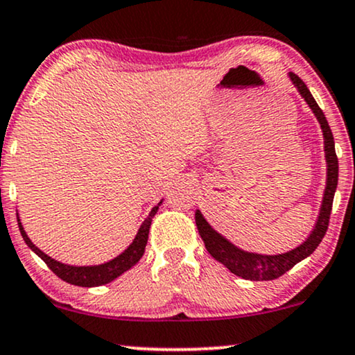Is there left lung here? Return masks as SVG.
I'll list each match as a JSON object with an SVG mask.
<instances>
[{
  "label": "left lung",
  "mask_w": 355,
  "mask_h": 355,
  "mask_svg": "<svg viewBox=\"0 0 355 355\" xmlns=\"http://www.w3.org/2000/svg\"><path fill=\"white\" fill-rule=\"evenodd\" d=\"M290 81L297 87V91L305 99L308 107L313 110L316 121L320 122L321 130H323L324 138V156H326V189L323 194V202H321L320 215L316 218L313 232L310 233L305 241L300 246L293 248L287 252H280V254H259V252H250L241 250L236 245H233L230 239H227L223 234H220L217 230L210 227L202 215V211L196 210V223L197 230H199L200 238L204 239L207 251L214 259L227 268L230 272H233L238 277L246 280H274L284 275L287 270H290L293 266L305 259L311 254L313 251L318 248L321 239L324 238L326 230H328L331 209H333V199L336 187H338V156H336L334 150V137L333 132L328 125L323 110L316 104L315 98H313L310 89H308L305 83L298 78L295 73H288Z\"/></svg>",
  "instance_id": "1"
}]
</instances>
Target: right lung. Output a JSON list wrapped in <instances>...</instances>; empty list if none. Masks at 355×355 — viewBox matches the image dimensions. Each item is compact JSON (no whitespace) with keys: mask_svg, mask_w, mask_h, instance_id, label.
I'll return each instance as SVG.
<instances>
[{"mask_svg":"<svg viewBox=\"0 0 355 355\" xmlns=\"http://www.w3.org/2000/svg\"><path fill=\"white\" fill-rule=\"evenodd\" d=\"M161 204H163V200L151 209L148 217H146L144 220V223L140 225L135 238H133V241L127 246V250H123L121 254L114 257V259L103 262V264H96V266H71V264H65V262L55 261L53 257L45 254L42 250H39V248L31 241V238L27 236L24 227H22L19 214H17V225H19L21 234L22 238H24L26 245L29 246L31 250L34 251L35 254L53 270L55 274L58 275L60 279H63L68 284L80 285V287H99V285H105L112 282V280H116L117 277H121L123 272H127L128 269H132L133 266L141 259V256H144L145 252L146 241H148L151 220H153L155 214L158 211Z\"/></svg>","mask_w":355,"mask_h":355,"instance_id":"obj_1","label":"right lung"}]
</instances>
